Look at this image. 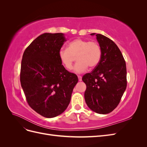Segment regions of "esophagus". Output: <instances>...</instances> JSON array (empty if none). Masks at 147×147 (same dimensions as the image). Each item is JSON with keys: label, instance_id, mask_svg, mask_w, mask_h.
Listing matches in <instances>:
<instances>
[{"label": "esophagus", "instance_id": "1", "mask_svg": "<svg viewBox=\"0 0 147 147\" xmlns=\"http://www.w3.org/2000/svg\"><path fill=\"white\" fill-rule=\"evenodd\" d=\"M78 80H79L80 82H81V81L82 80V76H80V75H78Z\"/></svg>", "mask_w": 147, "mask_h": 147}]
</instances>
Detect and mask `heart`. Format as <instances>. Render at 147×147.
Returning <instances> with one entry per match:
<instances>
[{
	"instance_id": "obj_1",
	"label": "heart",
	"mask_w": 147,
	"mask_h": 147,
	"mask_svg": "<svg viewBox=\"0 0 147 147\" xmlns=\"http://www.w3.org/2000/svg\"><path fill=\"white\" fill-rule=\"evenodd\" d=\"M101 56V48L98 43L82 38L74 40L69 43L67 48H61L58 52L61 64L68 70L72 68L77 57L78 61L74 71L78 74L86 71L88 66L91 69L95 68L100 63Z\"/></svg>"
}]
</instances>
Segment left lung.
<instances>
[{
    "label": "left lung",
    "instance_id": "obj_1",
    "mask_svg": "<svg viewBox=\"0 0 147 147\" xmlns=\"http://www.w3.org/2000/svg\"><path fill=\"white\" fill-rule=\"evenodd\" d=\"M96 36L102 56L97 66L82 78L86 85L84 99L94 112L107 114L118 106L126 90V65L121 51L112 40L100 34Z\"/></svg>",
    "mask_w": 147,
    "mask_h": 147
}]
</instances>
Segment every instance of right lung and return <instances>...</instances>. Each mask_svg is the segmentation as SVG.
<instances>
[{"label": "right lung", "instance_id": "right-lung-1", "mask_svg": "<svg viewBox=\"0 0 147 147\" xmlns=\"http://www.w3.org/2000/svg\"><path fill=\"white\" fill-rule=\"evenodd\" d=\"M67 40L63 33H44L26 49L20 82L29 105L45 118H53L67 107L78 77L62 65L58 52Z\"/></svg>", "mask_w": 147, "mask_h": 147}]
</instances>
